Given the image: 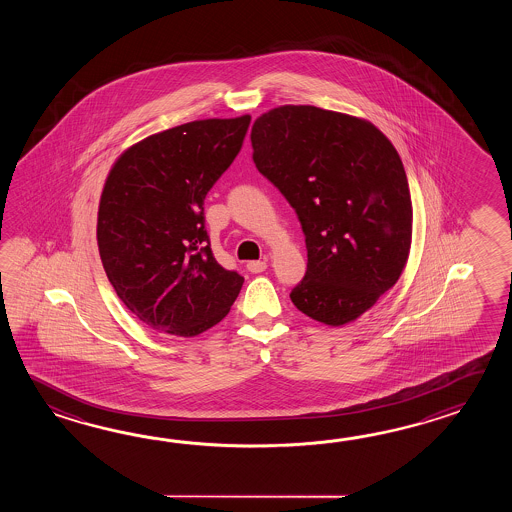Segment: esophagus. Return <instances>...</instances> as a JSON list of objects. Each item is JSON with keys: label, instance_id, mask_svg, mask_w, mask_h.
<instances>
[{"label": "esophagus", "instance_id": "obj_1", "mask_svg": "<svg viewBox=\"0 0 512 512\" xmlns=\"http://www.w3.org/2000/svg\"><path fill=\"white\" fill-rule=\"evenodd\" d=\"M247 269H249V272H252V274H258V272H263L267 269V263L261 260L249 261V263H247Z\"/></svg>", "mask_w": 512, "mask_h": 512}]
</instances>
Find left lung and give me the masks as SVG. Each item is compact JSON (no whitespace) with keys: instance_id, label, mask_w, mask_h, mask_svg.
<instances>
[{"instance_id":"left-lung-1","label":"left lung","mask_w":512,"mask_h":512,"mask_svg":"<svg viewBox=\"0 0 512 512\" xmlns=\"http://www.w3.org/2000/svg\"><path fill=\"white\" fill-rule=\"evenodd\" d=\"M252 159L296 210L307 271L293 304L327 326L371 309L399 280L412 245L403 161L368 120L280 106L254 120Z\"/></svg>"}]
</instances>
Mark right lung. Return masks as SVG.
I'll return each instance as SVG.
<instances>
[{
	"label": "right lung",
	"instance_id": "add662e5",
	"mask_svg": "<svg viewBox=\"0 0 512 512\" xmlns=\"http://www.w3.org/2000/svg\"><path fill=\"white\" fill-rule=\"evenodd\" d=\"M251 115L186 122L130 146L100 196V260L142 324L196 337L229 315L243 276L219 265L205 197L240 153Z\"/></svg>",
	"mask_w": 512,
	"mask_h": 512
}]
</instances>
